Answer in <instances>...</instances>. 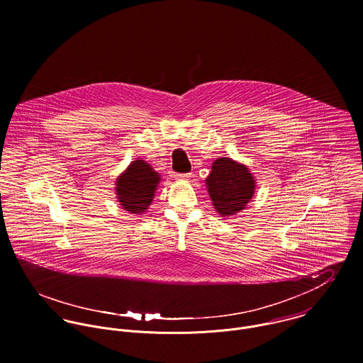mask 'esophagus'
<instances>
[{
    "label": "esophagus",
    "mask_w": 363,
    "mask_h": 363,
    "mask_svg": "<svg viewBox=\"0 0 363 363\" xmlns=\"http://www.w3.org/2000/svg\"><path fill=\"white\" fill-rule=\"evenodd\" d=\"M174 177H176L177 180H189V179L191 177V174H190V173H183V174L180 173V174H176Z\"/></svg>",
    "instance_id": "esophagus-1"
}]
</instances>
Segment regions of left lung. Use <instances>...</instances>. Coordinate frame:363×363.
Here are the masks:
<instances>
[{
	"instance_id": "8db88e82",
	"label": "left lung",
	"mask_w": 363,
	"mask_h": 363,
	"mask_svg": "<svg viewBox=\"0 0 363 363\" xmlns=\"http://www.w3.org/2000/svg\"><path fill=\"white\" fill-rule=\"evenodd\" d=\"M206 184L212 206L222 218L245 209L256 190V179L249 167L228 156L213 160Z\"/></svg>"
}]
</instances>
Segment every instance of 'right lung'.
<instances>
[{
    "mask_svg": "<svg viewBox=\"0 0 363 363\" xmlns=\"http://www.w3.org/2000/svg\"><path fill=\"white\" fill-rule=\"evenodd\" d=\"M160 174L147 160H133L116 179V196L121 208L130 213H144L154 201Z\"/></svg>",
    "mask_w": 363,
    "mask_h": 363,
    "instance_id": "add662e5",
    "label": "right lung"
}]
</instances>
